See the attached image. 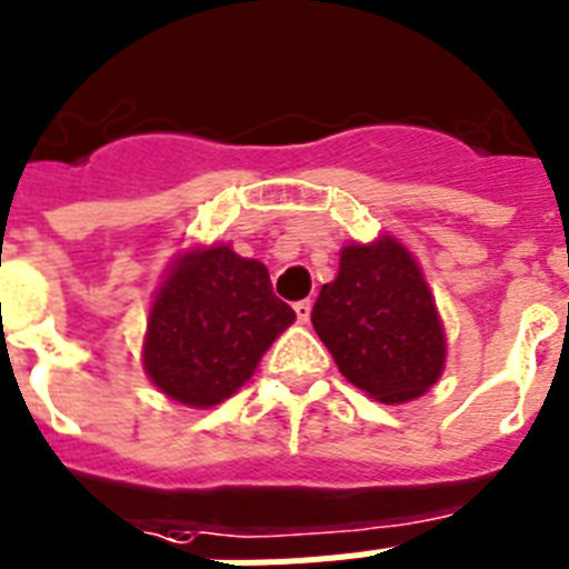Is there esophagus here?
Listing matches in <instances>:
<instances>
[{
  "label": "esophagus",
  "mask_w": 569,
  "mask_h": 569,
  "mask_svg": "<svg viewBox=\"0 0 569 569\" xmlns=\"http://www.w3.org/2000/svg\"><path fill=\"white\" fill-rule=\"evenodd\" d=\"M311 308H313L311 299H302V302H296V305H293L296 319H299V322H302V326H305V322H308V319H311Z\"/></svg>",
  "instance_id": "esophagus-1"
}]
</instances>
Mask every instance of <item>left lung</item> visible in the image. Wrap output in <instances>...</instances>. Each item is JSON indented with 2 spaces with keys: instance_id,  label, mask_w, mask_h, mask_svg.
I'll list each match as a JSON object with an SVG mask.
<instances>
[{
  "instance_id": "8db88e82",
  "label": "left lung",
  "mask_w": 569,
  "mask_h": 569,
  "mask_svg": "<svg viewBox=\"0 0 569 569\" xmlns=\"http://www.w3.org/2000/svg\"><path fill=\"white\" fill-rule=\"evenodd\" d=\"M311 322L337 369L380 403L425 396L445 369V328L412 252L392 234L349 243Z\"/></svg>"
}]
</instances>
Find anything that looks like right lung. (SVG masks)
Instances as JSON below:
<instances>
[{
	"label": "right lung",
	"mask_w": 569,
	"mask_h": 569,
	"mask_svg": "<svg viewBox=\"0 0 569 569\" xmlns=\"http://www.w3.org/2000/svg\"><path fill=\"white\" fill-rule=\"evenodd\" d=\"M293 319L261 261L241 258L229 243L189 250L153 296L142 366L173 401L214 407L252 378Z\"/></svg>",
	"instance_id": "right-lung-1"
}]
</instances>
